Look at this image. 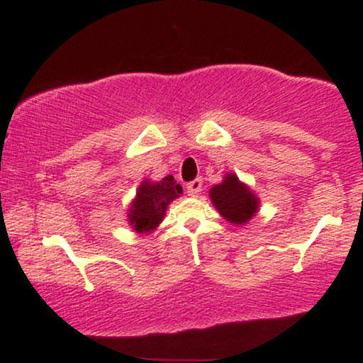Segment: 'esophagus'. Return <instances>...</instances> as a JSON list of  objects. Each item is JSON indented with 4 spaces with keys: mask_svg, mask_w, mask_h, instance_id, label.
Wrapping results in <instances>:
<instances>
[{
    "mask_svg": "<svg viewBox=\"0 0 363 363\" xmlns=\"http://www.w3.org/2000/svg\"><path fill=\"white\" fill-rule=\"evenodd\" d=\"M201 187H203V181L201 179H194V181H191L189 184H187V194L189 196H198L201 193Z\"/></svg>",
    "mask_w": 363,
    "mask_h": 363,
    "instance_id": "34e87169",
    "label": "esophagus"
}]
</instances>
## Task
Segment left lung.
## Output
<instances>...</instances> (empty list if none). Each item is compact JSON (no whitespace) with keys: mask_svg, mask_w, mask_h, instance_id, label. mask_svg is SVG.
Segmentation results:
<instances>
[{"mask_svg":"<svg viewBox=\"0 0 363 363\" xmlns=\"http://www.w3.org/2000/svg\"><path fill=\"white\" fill-rule=\"evenodd\" d=\"M210 198L228 223L244 225L257 213L259 199L235 174H227L223 182L210 189Z\"/></svg>","mask_w":363,"mask_h":363,"instance_id":"left-lung-1","label":"left lung"}]
</instances>
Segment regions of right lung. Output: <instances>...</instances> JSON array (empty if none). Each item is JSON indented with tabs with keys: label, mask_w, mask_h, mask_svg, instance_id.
Listing matches in <instances>:
<instances>
[{
	"label": "right lung",
	"mask_w": 363,
	"mask_h": 363,
	"mask_svg": "<svg viewBox=\"0 0 363 363\" xmlns=\"http://www.w3.org/2000/svg\"><path fill=\"white\" fill-rule=\"evenodd\" d=\"M182 194L181 184L172 176L164 177L158 182L143 181L136 191L135 201L128 211V222L138 234H148L155 230L164 220L165 210L170 201Z\"/></svg>",
	"instance_id": "1"
}]
</instances>
